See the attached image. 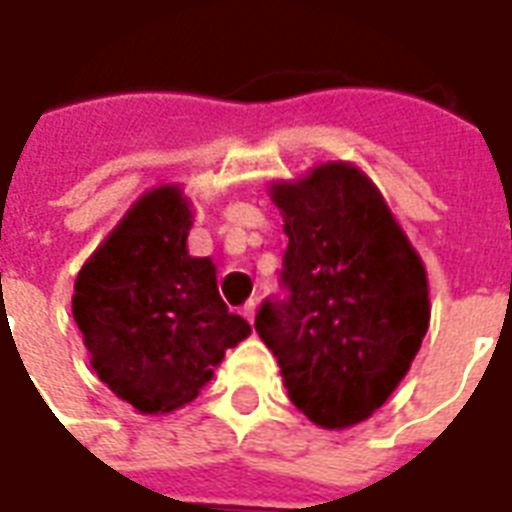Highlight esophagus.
I'll return each instance as SVG.
<instances>
[{
	"instance_id": "obj_1",
	"label": "esophagus",
	"mask_w": 512,
	"mask_h": 512,
	"mask_svg": "<svg viewBox=\"0 0 512 512\" xmlns=\"http://www.w3.org/2000/svg\"><path fill=\"white\" fill-rule=\"evenodd\" d=\"M241 312H244V318H246V321L252 323V321H255L257 304H255V301H252V299H249V301H246V304H244V307H241Z\"/></svg>"
}]
</instances>
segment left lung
I'll list each match as a JSON object with an SVG mask.
<instances>
[{"mask_svg": "<svg viewBox=\"0 0 512 512\" xmlns=\"http://www.w3.org/2000/svg\"><path fill=\"white\" fill-rule=\"evenodd\" d=\"M290 296L255 329L277 356L293 406L318 428L373 417L406 378L430 323L428 271L384 194L351 161L271 180Z\"/></svg>", "mask_w": 512, "mask_h": 512, "instance_id": "obj_1", "label": "left lung"}]
</instances>
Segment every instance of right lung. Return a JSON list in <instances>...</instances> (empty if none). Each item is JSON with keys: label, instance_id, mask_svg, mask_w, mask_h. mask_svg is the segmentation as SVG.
<instances>
[{"label": "right lung", "instance_id": "obj_1", "mask_svg": "<svg viewBox=\"0 0 512 512\" xmlns=\"http://www.w3.org/2000/svg\"><path fill=\"white\" fill-rule=\"evenodd\" d=\"M191 200L180 183L147 189L84 260L73 321L95 376L145 417L178 411L252 326L227 310L216 263L189 255Z\"/></svg>", "mask_w": 512, "mask_h": 512}]
</instances>
